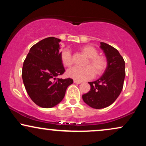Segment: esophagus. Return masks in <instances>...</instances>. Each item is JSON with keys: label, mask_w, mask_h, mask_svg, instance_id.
<instances>
[{"label": "esophagus", "mask_w": 146, "mask_h": 146, "mask_svg": "<svg viewBox=\"0 0 146 146\" xmlns=\"http://www.w3.org/2000/svg\"><path fill=\"white\" fill-rule=\"evenodd\" d=\"M73 82H74L75 84H80L82 83V82L78 81V80H74V81H73Z\"/></svg>", "instance_id": "1"}]
</instances>
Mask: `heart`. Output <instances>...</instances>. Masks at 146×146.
I'll list each match as a JSON object with an SVG mask.
<instances>
[{"mask_svg":"<svg viewBox=\"0 0 146 146\" xmlns=\"http://www.w3.org/2000/svg\"><path fill=\"white\" fill-rule=\"evenodd\" d=\"M80 51L88 58V61L86 64L88 66L85 68H70L66 73L69 78L81 82L93 78L94 72L97 75H100L104 73L108 66V60L105 56L98 55V51L96 48L91 45H86L80 48ZM60 57L64 66L69 67L73 64V58L71 52L68 50L62 51Z\"/></svg>","mask_w":146,"mask_h":146,"instance_id":"1","label":"heart"}]
</instances>
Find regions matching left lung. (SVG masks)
<instances>
[{
  "label": "left lung",
  "instance_id": "left-lung-1",
  "mask_svg": "<svg viewBox=\"0 0 146 146\" xmlns=\"http://www.w3.org/2000/svg\"><path fill=\"white\" fill-rule=\"evenodd\" d=\"M100 44L108 60V66L101 78L88 82L90 90L82 95L84 102L95 109L109 106L117 100L123 88L125 75V62L119 51L105 42Z\"/></svg>",
  "mask_w": 146,
  "mask_h": 146
}]
</instances>
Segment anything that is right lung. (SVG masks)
Wrapping results in <instances>:
<instances>
[{
    "instance_id": "obj_1",
    "label": "right lung",
    "mask_w": 146,
    "mask_h": 146,
    "mask_svg": "<svg viewBox=\"0 0 146 146\" xmlns=\"http://www.w3.org/2000/svg\"><path fill=\"white\" fill-rule=\"evenodd\" d=\"M61 40L48 37L31 46L25 58L22 78L31 100L42 108L55 106L63 100L71 78H56L64 73L60 53Z\"/></svg>"
}]
</instances>
